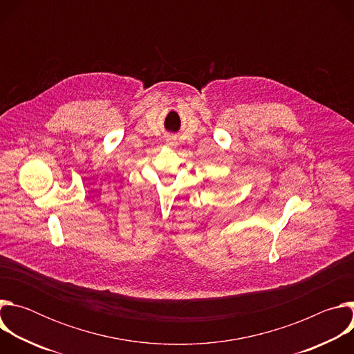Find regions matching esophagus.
<instances>
[{"label": "esophagus", "mask_w": 354, "mask_h": 354, "mask_svg": "<svg viewBox=\"0 0 354 354\" xmlns=\"http://www.w3.org/2000/svg\"><path fill=\"white\" fill-rule=\"evenodd\" d=\"M167 144H168V145H175V141H174L172 138H168V140H167Z\"/></svg>", "instance_id": "esophagus-1"}]
</instances>
